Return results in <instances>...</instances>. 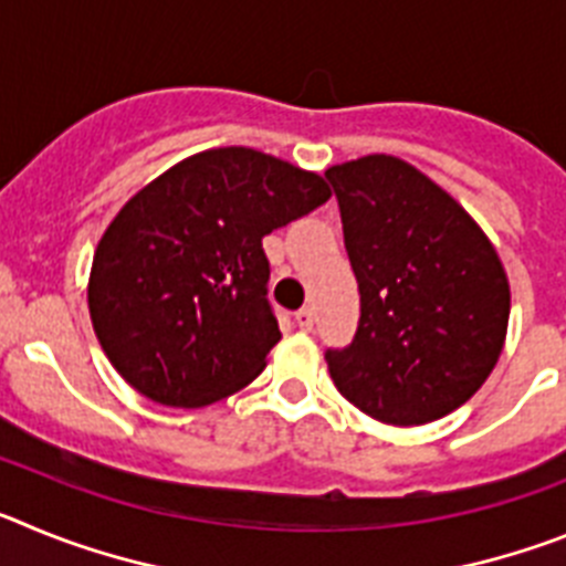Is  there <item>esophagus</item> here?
I'll return each instance as SVG.
<instances>
[{
	"instance_id": "1",
	"label": "esophagus",
	"mask_w": 566,
	"mask_h": 566,
	"mask_svg": "<svg viewBox=\"0 0 566 566\" xmlns=\"http://www.w3.org/2000/svg\"><path fill=\"white\" fill-rule=\"evenodd\" d=\"M294 319H297V326L303 328V332H312V328H314V308L312 306L300 308V312L294 314Z\"/></svg>"
}]
</instances>
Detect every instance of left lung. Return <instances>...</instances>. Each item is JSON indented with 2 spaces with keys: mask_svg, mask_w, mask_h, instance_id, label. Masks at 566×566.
Returning a JSON list of instances; mask_svg holds the SVG:
<instances>
[{
  "mask_svg": "<svg viewBox=\"0 0 566 566\" xmlns=\"http://www.w3.org/2000/svg\"><path fill=\"white\" fill-rule=\"evenodd\" d=\"M359 286L348 348H328L337 391L385 424H424L496 368L510 319L502 260L439 184L394 155L326 169Z\"/></svg>",
  "mask_w": 566,
  "mask_h": 566,
  "instance_id": "1",
  "label": "left lung"
}]
</instances>
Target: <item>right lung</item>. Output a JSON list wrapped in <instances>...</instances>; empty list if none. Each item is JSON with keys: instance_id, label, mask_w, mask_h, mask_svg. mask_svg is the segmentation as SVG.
I'll return each instance as SVG.
<instances>
[{"instance_id": "obj_1", "label": "right lung", "mask_w": 566, "mask_h": 566, "mask_svg": "<svg viewBox=\"0 0 566 566\" xmlns=\"http://www.w3.org/2000/svg\"><path fill=\"white\" fill-rule=\"evenodd\" d=\"M328 198L326 178L249 147L189 155L138 189L98 240L87 283L115 371L172 408L252 382L280 339L263 238Z\"/></svg>"}]
</instances>
